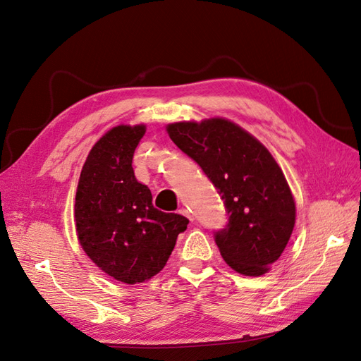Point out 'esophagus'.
<instances>
[{"label": "esophagus", "instance_id": "1", "mask_svg": "<svg viewBox=\"0 0 361 361\" xmlns=\"http://www.w3.org/2000/svg\"><path fill=\"white\" fill-rule=\"evenodd\" d=\"M179 212L183 215V216H187L190 221H192L194 220V215H192V212H191V209H188V207H180L179 209Z\"/></svg>", "mask_w": 361, "mask_h": 361}]
</instances>
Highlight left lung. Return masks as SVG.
<instances>
[{
  "mask_svg": "<svg viewBox=\"0 0 361 361\" xmlns=\"http://www.w3.org/2000/svg\"><path fill=\"white\" fill-rule=\"evenodd\" d=\"M173 143L199 164L224 202L228 223L215 232L227 265L262 276L281 256L295 226V202L268 149L226 118L167 126Z\"/></svg>",
  "mask_w": 361,
  "mask_h": 361,
  "instance_id": "8db88e82",
  "label": "left lung"
}]
</instances>
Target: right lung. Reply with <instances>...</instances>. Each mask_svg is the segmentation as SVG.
Here are the masks:
<instances>
[{
	"instance_id": "right-lung-1",
	"label": "right lung",
	"mask_w": 361,
	"mask_h": 361,
	"mask_svg": "<svg viewBox=\"0 0 361 361\" xmlns=\"http://www.w3.org/2000/svg\"><path fill=\"white\" fill-rule=\"evenodd\" d=\"M145 125H120L87 157L75 197V226L85 255L113 279L135 285L166 267L188 218L152 204V192L135 179L134 152Z\"/></svg>"
}]
</instances>
